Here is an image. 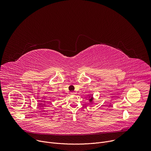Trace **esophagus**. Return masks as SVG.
Wrapping results in <instances>:
<instances>
[{
  "instance_id": "obj_1",
  "label": "esophagus",
  "mask_w": 151,
  "mask_h": 151,
  "mask_svg": "<svg viewBox=\"0 0 151 151\" xmlns=\"http://www.w3.org/2000/svg\"><path fill=\"white\" fill-rule=\"evenodd\" d=\"M75 94V93H74V92H70V94L71 95H74Z\"/></svg>"
}]
</instances>
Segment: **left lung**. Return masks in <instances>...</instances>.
Wrapping results in <instances>:
<instances>
[{
	"mask_svg": "<svg viewBox=\"0 0 151 151\" xmlns=\"http://www.w3.org/2000/svg\"><path fill=\"white\" fill-rule=\"evenodd\" d=\"M89 101L91 103H93V96H89Z\"/></svg>",
	"mask_w": 151,
	"mask_h": 151,
	"instance_id": "left-lung-1",
	"label": "left lung"
}]
</instances>
